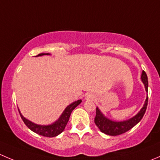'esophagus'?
Segmentation results:
<instances>
[{
  "instance_id": "obj_1",
  "label": "esophagus",
  "mask_w": 160,
  "mask_h": 160,
  "mask_svg": "<svg viewBox=\"0 0 160 160\" xmlns=\"http://www.w3.org/2000/svg\"><path fill=\"white\" fill-rule=\"evenodd\" d=\"M86 98L88 100H93L95 98V97H94V95H93V94H88V96H87Z\"/></svg>"
}]
</instances>
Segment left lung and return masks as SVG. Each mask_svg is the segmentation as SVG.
<instances>
[{
    "mask_svg": "<svg viewBox=\"0 0 160 160\" xmlns=\"http://www.w3.org/2000/svg\"><path fill=\"white\" fill-rule=\"evenodd\" d=\"M142 80L146 88V90L148 91V77L146 72L142 71ZM148 105V98H146L145 104L142 108L135 116L132 118L128 119L124 122H113L109 120L106 117L103 115L102 113L100 111L99 109L96 108V116L94 118V122L100 131L106 135H119L125 132H128L131 128H133L135 125L138 123L142 120V117L146 113V108Z\"/></svg>",
    "mask_w": 160,
    "mask_h": 160,
    "instance_id": "8db88e82",
    "label": "left lung"
}]
</instances>
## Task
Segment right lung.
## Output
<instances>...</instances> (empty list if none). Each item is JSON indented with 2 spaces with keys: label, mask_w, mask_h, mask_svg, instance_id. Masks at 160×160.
<instances>
[{
  "label": "right lung",
  "mask_w": 160,
  "mask_h": 160,
  "mask_svg": "<svg viewBox=\"0 0 160 160\" xmlns=\"http://www.w3.org/2000/svg\"><path fill=\"white\" fill-rule=\"evenodd\" d=\"M44 55L49 54V53H40V54L37 55L36 56H44ZM81 100H78V101H75V102L72 103L70 105L67 106L63 112H62V115H61L60 118L58 119V121H56L55 123L49 125H36V124L32 123V122H30L28 119L24 118L23 116L21 114L20 111H19V113H20L21 118H22V119L23 120L24 123H25V125H26L29 129L32 130V132H35V133L38 134V135H42V136L52 138V137L57 136L58 135H59V134L62 133V132H63V130L65 129V127L67 126V122H69L71 112H72V110H73L76 107H77V106L81 103Z\"/></svg>",
  "instance_id": "right-lung-1"
}]
</instances>
